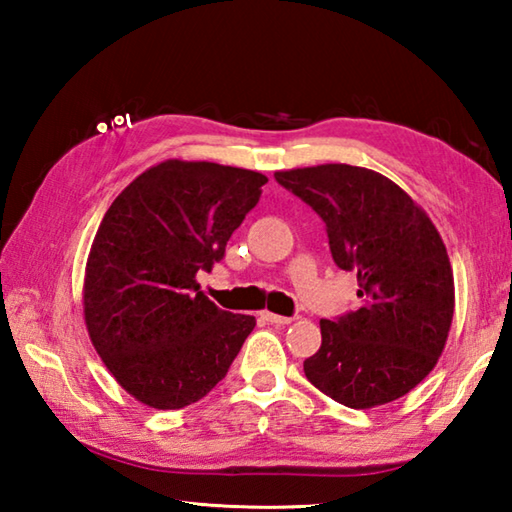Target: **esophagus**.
Masks as SVG:
<instances>
[{
  "instance_id": "obj_1",
  "label": "esophagus",
  "mask_w": 512,
  "mask_h": 512,
  "mask_svg": "<svg viewBox=\"0 0 512 512\" xmlns=\"http://www.w3.org/2000/svg\"><path fill=\"white\" fill-rule=\"evenodd\" d=\"M262 318L266 323H273V325H289L293 318L289 316H280V314H273V311H262Z\"/></svg>"
}]
</instances>
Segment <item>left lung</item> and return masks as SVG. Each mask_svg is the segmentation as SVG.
Here are the masks:
<instances>
[{
  "mask_svg": "<svg viewBox=\"0 0 512 512\" xmlns=\"http://www.w3.org/2000/svg\"><path fill=\"white\" fill-rule=\"evenodd\" d=\"M316 210L343 271L357 273L361 307L320 320L323 343L305 361L318 391L350 409L400 400L445 350L454 273L427 212L391 178L352 164L275 171Z\"/></svg>",
  "mask_w": 512,
  "mask_h": 512,
  "instance_id": "obj_1",
  "label": "left lung"
}]
</instances>
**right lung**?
<instances>
[{"mask_svg": "<svg viewBox=\"0 0 512 512\" xmlns=\"http://www.w3.org/2000/svg\"><path fill=\"white\" fill-rule=\"evenodd\" d=\"M268 178L216 162L164 160L121 192L94 235L83 318L110 375L158 411L201 400L225 377L255 316L201 291Z\"/></svg>", "mask_w": 512, "mask_h": 512, "instance_id": "right-lung-1", "label": "right lung"}]
</instances>
